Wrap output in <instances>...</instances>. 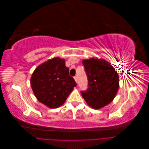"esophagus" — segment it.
Segmentation results:
<instances>
[{
  "mask_svg": "<svg viewBox=\"0 0 149 149\" xmlns=\"http://www.w3.org/2000/svg\"><path fill=\"white\" fill-rule=\"evenodd\" d=\"M74 80H75V81L76 82V83H78V77L76 76H75L74 77Z\"/></svg>",
  "mask_w": 149,
  "mask_h": 149,
  "instance_id": "34e87169",
  "label": "esophagus"
}]
</instances>
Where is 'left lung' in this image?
Returning a JSON list of instances; mask_svg holds the SVG:
<instances>
[{
  "label": "left lung",
  "instance_id": "obj_1",
  "mask_svg": "<svg viewBox=\"0 0 149 149\" xmlns=\"http://www.w3.org/2000/svg\"><path fill=\"white\" fill-rule=\"evenodd\" d=\"M83 64L87 75L86 91H81L89 106L100 109L114 100L119 86V75L109 62L102 59L84 60Z\"/></svg>",
  "mask_w": 149,
  "mask_h": 149
}]
</instances>
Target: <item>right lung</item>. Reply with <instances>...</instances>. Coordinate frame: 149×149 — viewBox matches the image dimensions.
I'll return each mask as SVG.
<instances>
[{"label":"right lung","mask_w":149,"mask_h":149,"mask_svg":"<svg viewBox=\"0 0 149 149\" xmlns=\"http://www.w3.org/2000/svg\"><path fill=\"white\" fill-rule=\"evenodd\" d=\"M30 84L37 100L50 108L61 106L76 86L65 60L59 57L38 66L31 76Z\"/></svg>","instance_id":"right-lung-1"}]
</instances>
